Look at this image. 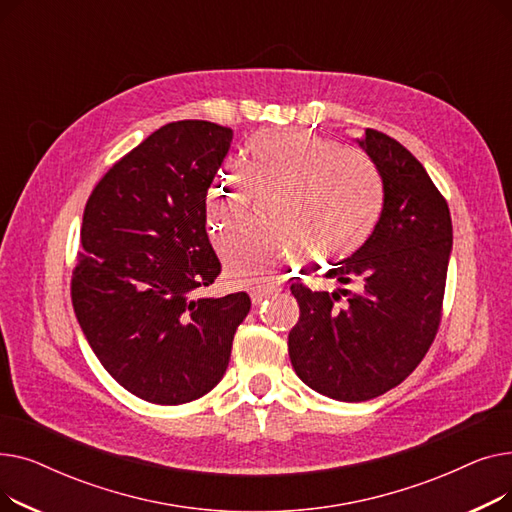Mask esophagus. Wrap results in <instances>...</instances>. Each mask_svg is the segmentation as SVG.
Returning a JSON list of instances; mask_svg holds the SVG:
<instances>
[{"instance_id":"1","label":"esophagus","mask_w":512,"mask_h":512,"mask_svg":"<svg viewBox=\"0 0 512 512\" xmlns=\"http://www.w3.org/2000/svg\"><path fill=\"white\" fill-rule=\"evenodd\" d=\"M278 292V286L274 282H267V280H259V282H253L251 288H249V294H251V301L253 305H259L263 303L267 297H272V294Z\"/></svg>"}]
</instances>
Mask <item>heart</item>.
I'll use <instances>...</instances> for the list:
<instances>
[{"mask_svg": "<svg viewBox=\"0 0 512 512\" xmlns=\"http://www.w3.org/2000/svg\"><path fill=\"white\" fill-rule=\"evenodd\" d=\"M249 170L224 161L211 178L207 211L215 232L245 218L255 184L284 191L274 205L278 228L247 226L222 240L232 280L274 272L297 247L315 263H332L359 249L382 211V178L373 161L307 130L261 132L247 145Z\"/></svg>", "mask_w": 512, "mask_h": 512, "instance_id": "obj_1", "label": "heart"}]
</instances>
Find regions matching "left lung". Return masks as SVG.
<instances>
[{
  "label": "left lung",
  "instance_id": "8db88e82",
  "mask_svg": "<svg viewBox=\"0 0 512 512\" xmlns=\"http://www.w3.org/2000/svg\"><path fill=\"white\" fill-rule=\"evenodd\" d=\"M357 143L382 176L384 205L369 238L326 276L359 292L290 286L301 309L290 363L309 388L342 402L380 396L421 363L440 326L452 251L448 203L417 157L373 128Z\"/></svg>",
  "mask_w": 512,
  "mask_h": 512
}]
</instances>
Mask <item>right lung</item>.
Wrapping results in <instances>:
<instances>
[{"label":"right lung","mask_w":512,"mask_h":512,"mask_svg":"<svg viewBox=\"0 0 512 512\" xmlns=\"http://www.w3.org/2000/svg\"><path fill=\"white\" fill-rule=\"evenodd\" d=\"M232 130L161 126L107 170L87 201L72 307L112 378L153 405H184L224 378L247 292L199 297L222 265L205 222Z\"/></svg>","instance_id":"right-lung-1"}]
</instances>
